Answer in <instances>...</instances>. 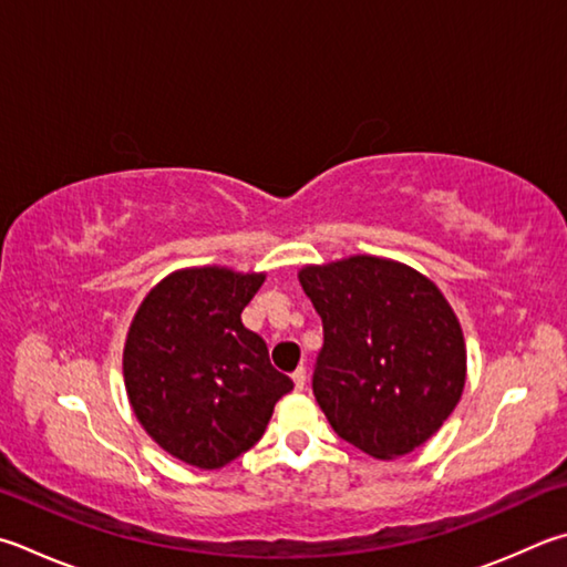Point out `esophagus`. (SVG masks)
Wrapping results in <instances>:
<instances>
[{
	"label": "esophagus",
	"instance_id": "1",
	"mask_svg": "<svg viewBox=\"0 0 567 567\" xmlns=\"http://www.w3.org/2000/svg\"><path fill=\"white\" fill-rule=\"evenodd\" d=\"M292 382H295V389H297V391L305 389V384H307L305 367H297V369H295V372H292Z\"/></svg>",
	"mask_w": 567,
	"mask_h": 567
}]
</instances>
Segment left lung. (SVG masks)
<instances>
[{
  "instance_id": "obj_1",
  "label": "left lung",
  "mask_w": 567,
  "mask_h": 567,
  "mask_svg": "<svg viewBox=\"0 0 567 567\" xmlns=\"http://www.w3.org/2000/svg\"><path fill=\"white\" fill-rule=\"evenodd\" d=\"M297 277L322 317L312 391L327 421L374 458L411 454L444 426L466 384V342L444 292L377 255L305 265Z\"/></svg>"
}]
</instances>
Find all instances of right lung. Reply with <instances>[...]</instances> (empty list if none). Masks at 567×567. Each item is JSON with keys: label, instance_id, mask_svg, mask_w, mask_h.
Here are the masks:
<instances>
[{"label": "right lung", "instance_id": "right-lung-1", "mask_svg": "<svg viewBox=\"0 0 567 567\" xmlns=\"http://www.w3.org/2000/svg\"><path fill=\"white\" fill-rule=\"evenodd\" d=\"M265 272L183 267L143 297L123 344V384L143 431L188 466L215 471L265 434L292 379L270 364L243 310Z\"/></svg>", "mask_w": 567, "mask_h": 567}]
</instances>
